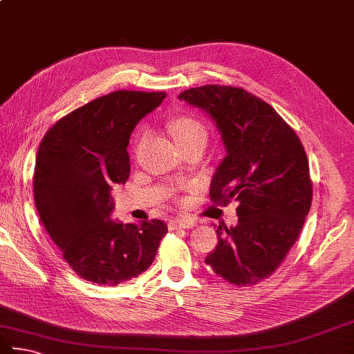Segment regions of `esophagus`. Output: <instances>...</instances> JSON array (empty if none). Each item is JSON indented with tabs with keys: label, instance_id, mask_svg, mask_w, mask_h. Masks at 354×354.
<instances>
[{
	"label": "esophagus",
	"instance_id": "34e87169",
	"mask_svg": "<svg viewBox=\"0 0 354 354\" xmlns=\"http://www.w3.org/2000/svg\"><path fill=\"white\" fill-rule=\"evenodd\" d=\"M195 224L196 223L194 220H190V218H175V220H171L169 223V227L171 230H175V229H190V227H194Z\"/></svg>",
	"mask_w": 354,
	"mask_h": 354
}]
</instances>
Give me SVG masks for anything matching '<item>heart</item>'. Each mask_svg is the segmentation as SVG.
<instances>
[{"label": "heart", "instance_id": "1", "mask_svg": "<svg viewBox=\"0 0 354 354\" xmlns=\"http://www.w3.org/2000/svg\"><path fill=\"white\" fill-rule=\"evenodd\" d=\"M169 130L173 134L176 142L192 138V136H205V128L203 124L192 118H178L169 124Z\"/></svg>", "mask_w": 354, "mask_h": 354}]
</instances>
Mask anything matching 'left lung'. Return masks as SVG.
<instances>
[{"instance_id": "8db88e82", "label": "left lung", "mask_w": 354, "mask_h": 354, "mask_svg": "<svg viewBox=\"0 0 354 354\" xmlns=\"http://www.w3.org/2000/svg\"><path fill=\"white\" fill-rule=\"evenodd\" d=\"M178 97L215 120L226 147L210 199L239 203V224L216 229L218 244L205 265L235 286L260 283L286 259L311 207L304 145L271 105L243 88L204 85Z\"/></svg>"}]
</instances>
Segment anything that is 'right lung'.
<instances>
[{
    "instance_id": "add662e5",
    "label": "right lung",
    "mask_w": 354,
    "mask_h": 354,
    "mask_svg": "<svg viewBox=\"0 0 354 354\" xmlns=\"http://www.w3.org/2000/svg\"><path fill=\"white\" fill-rule=\"evenodd\" d=\"M165 93L114 91L49 128L38 147L34 198L63 259L86 281L118 286L150 268L167 234L160 220H111V187L130 176L127 147L138 122Z\"/></svg>"
}]
</instances>
